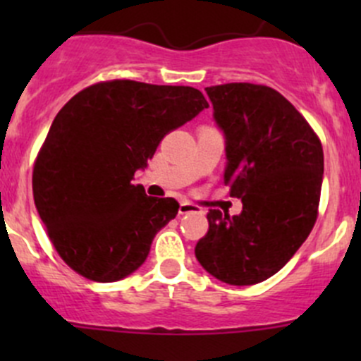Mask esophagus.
<instances>
[{
  "mask_svg": "<svg viewBox=\"0 0 361 361\" xmlns=\"http://www.w3.org/2000/svg\"><path fill=\"white\" fill-rule=\"evenodd\" d=\"M190 213H201V207L195 206V204L181 201L180 202V214H190Z\"/></svg>",
  "mask_w": 361,
  "mask_h": 361,
  "instance_id": "34e87169",
  "label": "esophagus"
}]
</instances>
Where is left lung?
<instances>
[{
  "instance_id": "1",
  "label": "left lung",
  "mask_w": 361,
  "mask_h": 361,
  "mask_svg": "<svg viewBox=\"0 0 361 361\" xmlns=\"http://www.w3.org/2000/svg\"><path fill=\"white\" fill-rule=\"evenodd\" d=\"M225 140V185L241 214L211 209L195 246L204 271L250 286L274 276L307 239L318 216L323 148L288 99L255 83L206 87Z\"/></svg>"
}]
</instances>
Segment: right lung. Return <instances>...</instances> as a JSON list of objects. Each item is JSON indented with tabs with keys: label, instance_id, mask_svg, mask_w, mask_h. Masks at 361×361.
<instances>
[{
	"label": "right lung",
	"instance_id": "add662e5",
	"mask_svg": "<svg viewBox=\"0 0 361 361\" xmlns=\"http://www.w3.org/2000/svg\"><path fill=\"white\" fill-rule=\"evenodd\" d=\"M207 106L194 87L113 80L87 87L61 108L36 159L32 195L73 271L111 283L145 264L180 204L148 197L130 181L169 130Z\"/></svg>",
	"mask_w": 361,
	"mask_h": 361
}]
</instances>
